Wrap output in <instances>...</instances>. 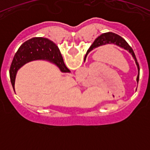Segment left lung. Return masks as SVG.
Wrapping results in <instances>:
<instances>
[{
    "label": "left lung",
    "instance_id": "1",
    "mask_svg": "<svg viewBox=\"0 0 150 150\" xmlns=\"http://www.w3.org/2000/svg\"><path fill=\"white\" fill-rule=\"evenodd\" d=\"M107 43H114V44L120 46V47H122V48H124L125 50H128L130 53L132 54L134 59L135 62H136V64H137V69H138V72H140V67H139L138 62H137V59H136V56H135V54L132 48L129 46V45H128V43H127L126 41L122 37L119 36L118 34H114V33H112V32L104 33V34H100V36H98V37L95 39V40L94 41L93 43L91 44V46H90V48L88 49L87 52H91V50H93L94 49L97 48V47H98V46L107 44ZM139 76H140V73H138L137 81H138L139 80Z\"/></svg>",
    "mask_w": 150,
    "mask_h": 150
}]
</instances>
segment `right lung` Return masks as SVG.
Masks as SVG:
<instances>
[{
    "instance_id": "add662e5",
    "label": "right lung",
    "mask_w": 150,
    "mask_h": 150,
    "mask_svg": "<svg viewBox=\"0 0 150 150\" xmlns=\"http://www.w3.org/2000/svg\"><path fill=\"white\" fill-rule=\"evenodd\" d=\"M38 59H46L53 62L62 72H70L64 63L58 46L47 38H34L21 45L14 55L10 69V77L14 89L17 71L27 62Z\"/></svg>"
}]
</instances>
